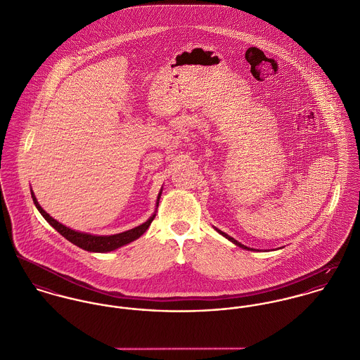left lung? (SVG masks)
Wrapping results in <instances>:
<instances>
[{"label":"left lung","mask_w":360,"mask_h":360,"mask_svg":"<svg viewBox=\"0 0 360 360\" xmlns=\"http://www.w3.org/2000/svg\"><path fill=\"white\" fill-rule=\"evenodd\" d=\"M215 229H217V228H215ZM217 232H218V233H221V235H222V236H225V238H226V239L231 240V241H232V243H235V244H236V245H239V247H241V248H245V250H252V248H250V247H245V245H243V244H241V243H239V241H238V240H235V239H233V238H231V236H229V235H226V233H225V232H221V231H219V229H217Z\"/></svg>","instance_id":"left-lung-1"}]
</instances>
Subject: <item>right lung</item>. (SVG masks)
Listing matches in <instances>:
<instances>
[{"mask_svg":"<svg viewBox=\"0 0 360 360\" xmlns=\"http://www.w3.org/2000/svg\"><path fill=\"white\" fill-rule=\"evenodd\" d=\"M161 192L159 193V198H158V207H159V200H160ZM32 198L33 201L37 207V210L40 211L41 215L46 219V222L55 228L65 239L69 240L70 243L76 244L77 247H80L82 250H86V251H91V252H109V251H113L119 247H122L134 240L141 238L146 231L148 228L150 226L152 221L155 219L156 214H153L145 224L134 228V229H129V231H125L122 233H117V235H112V236H95V235H89V233H82V232H77V231H73L65 225H62L60 222H58L56 219H53L49 214H46L42 208H41L39 201L36 199L34 193L32 192Z\"/></svg>","mask_w":360,"mask_h":360,"instance_id":"obj_1","label":"right lung"}]
</instances>
